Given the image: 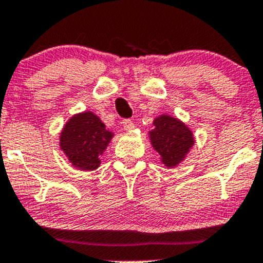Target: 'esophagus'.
<instances>
[{
	"label": "esophagus",
	"mask_w": 263,
	"mask_h": 263,
	"mask_svg": "<svg viewBox=\"0 0 263 263\" xmlns=\"http://www.w3.org/2000/svg\"><path fill=\"white\" fill-rule=\"evenodd\" d=\"M122 124H123V127L126 131H131V129L135 128V124L131 119H124L123 122H122Z\"/></svg>",
	"instance_id": "obj_1"
}]
</instances>
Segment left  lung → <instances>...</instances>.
<instances>
[{
	"mask_svg": "<svg viewBox=\"0 0 263 263\" xmlns=\"http://www.w3.org/2000/svg\"><path fill=\"white\" fill-rule=\"evenodd\" d=\"M149 137L152 146L167 168L176 167L195 144L192 131L178 118L166 114L153 120V129L149 131Z\"/></svg>",
	"mask_w": 263,
	"mask_h": 263,
	"instance_id": "obj_1",
	"label": "left lung"
}]
</instances>
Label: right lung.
<instances>
[{"instance_id": "obj_1", "label": "right lung", "mask_w": 263, "mask_h": 263, "mask_svg": "<svg viewBox=\"0 0 263 263\" xmlns=\"http://www.w3.org/2000/svg\"><path fill=\"white\" fill-rule=\"evenodd\" d=\"M114 134L106 129L92 111L75 114L68 119L60 136V148L71 165L79 170L93 171L100 167L105 149Z\"/></svg>"}]
</instances>
